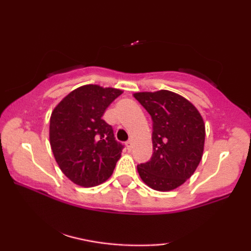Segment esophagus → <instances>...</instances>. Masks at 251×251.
I'll list each match as a JSON object with an SVG mask.
<instances>
[{"label":"esophagus","mask_w":251,"mask_h":251,"mask_svg":"<svg viewBox=\"0 0 251 251\" xmlns=\"http://www.w3.org/2000/svg\"><path fill=\"white\" fill-rule=\"evenodd\" d=\"M126 150L131 151V149H132V144H131V142H130V140H129V142L126 143Z\"/></svg>","instance_id":"esophagus-1"}]
</instances>
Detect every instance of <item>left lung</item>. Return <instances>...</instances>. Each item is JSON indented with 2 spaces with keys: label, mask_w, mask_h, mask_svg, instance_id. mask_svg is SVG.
Instances as JSON below:
<instances>
[{
  "label": "left lung",
  "mask_w": 251,
  "mask_h": 251,
  "mask_svg": "<svg viewBox=\"0 0 251 251\" xmlns=\"http://www.w3.org/2000/svg\"><path fill=\"white\" fill-rule=\"evenodd\" d=\"M153 121V155L137 170L144 183L155 191H171L184 184L203 154V119L187 99L160 90L133 94Z\"/></svg>",
  "instance_id": "8db88e82"
}]
</instances>
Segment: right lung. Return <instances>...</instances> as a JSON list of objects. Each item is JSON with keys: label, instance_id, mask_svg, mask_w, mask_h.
Wrapping results in <instances>:
<instances>
[{"label": "right lung", "instance_id": "1", "mask_svg": "<svg viewBox=\"0 0 251 251\" xmlns=\"http://www.w3.org/2000/svg\"><path fill=\"white\" fill-rule=\"evenodd\" d=\"M122 94L114 88L87 84L68 94L50 118V145L65 176L83 187L107 180L123 145L101 116Z\"/></svg>", "mask_w": 251, "mask_h": 251}]
</instances>
